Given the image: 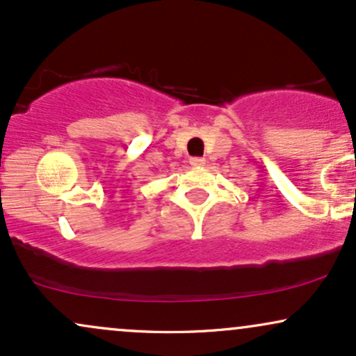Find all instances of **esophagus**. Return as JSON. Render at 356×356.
I'll list each match as a JSON object with an SVG mask.
<instances>
[{"instance_id": "obj_1", "label": "esophagus", "mask_w": 356, "mask_h": 356, "mask_svg": "<svg viewBox=\"0 0 356 356\" xmlns=\"http://www.w3.org/2000/svg\"><path fill=\"white\" fill-rule=\"evenodd\" d=\"M189 164H191L192 167H201V165L206 164V161H204L202 157H191V159H189Z\"/></svg>"}]
</instances>
